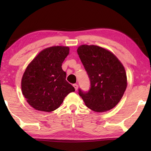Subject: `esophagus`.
<instances>
[{"label":"esophagus","mask_w":151,"mask_h":151,"mask_svg":"<svg viewBox=\"0 0 151 151\" xmlns=\"http://www.w3.org/2000/svg\"><path fill=\"white\" fill-rule=\"evenodd\" d=\"M73 87L75 88V90L77 91L78 88V84H73Z\"/></svg>","instance_id":"esophagus-1"}]
</instances>
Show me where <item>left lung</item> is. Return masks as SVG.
<instances>
[{"label":"left lung","mask_w":151,"mask_h":151,"mask_svg":"<svg viewBox=\"0 0 151 151\" xmlns=\"http://www.w3.org/2000/svg\"><path fill=\"white\" fill-rule=\"evenodd\" d=\"M91 82L90 89L78 93L86 106L96 112L109 111L118 104L127 86L124 67L117 58L96 45H83L77 49Z\"/></svg>","instance_id":"obj_1"}]
</instances>
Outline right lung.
I'll use <instances>...</instances> for the list:
<instances>
[{
    "label": "right lung",
    "instance_id": "1",
    "mask_svg": "<svg viewBox=\"0 0 151 151\" xmlns=\"http://www.w3.org/2000/svg\"><path fill=\"white\" fill-rule=\"evenodd\" d=\"M69 53L68 47L54 46L40 51L22 76V92L30 106L38 111L57 109L75 88L66 80L62 64Z\"/></svg>",
    "mask_w": 151,
    "mask_h": 151
}]
</instances>
